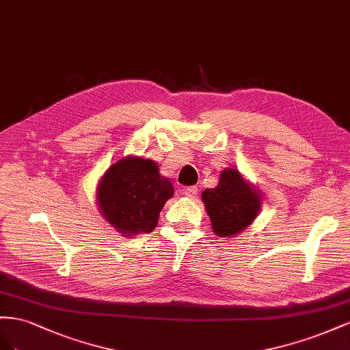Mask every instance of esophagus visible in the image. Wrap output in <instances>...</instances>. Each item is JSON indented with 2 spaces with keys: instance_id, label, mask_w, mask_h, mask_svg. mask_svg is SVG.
I'll return each instance as SVG.
<instances>
[{
  "instance_id": "obj_1",
  "label": "esophagus",
  "mask_w": 350,
  "mask_h": 350,
  "mask_svg": "<svg viewBox=\"0 0 350 350\" xmlns=\"http://www.w3.org/2000/svg\"><path fill=\"white\" fill-rule=\"evenodd\" d=\"M182 193L187 198H195L198 195V187L196 186H187L182 189Z\"/></svg>"
}]
</instances>
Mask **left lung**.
Segmentation results:
<instances>
[{
	"mask_svg": "<svg viewBox=\"0 0 350 350\" xmlns=\"http://www.w3.org/2000/svg\"><path fill=\"white\" fill-rule=\"evenodd\" d=\"M202 201L218 236H233L251 224L261 208V199L234 168L219 176V183L205 189Z\"/></svg>",
	"mask_w": 350,
	"mask_h": 350,
	"instance_id": "1",
	"label": "left lung"
}]
</instances>
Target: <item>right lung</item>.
Masks as SVG:
<instances>
[{
	"label": "right lung",
	"mask_w": 350,
	"mask_h": 350,
	"mask_svg": "<svg viewBox=\"0 0 350 350\" xmlns=\"http://www.w3.org/2000/svg\"><path fill=\"white\" fill-rule=\"evenodd\" d=\"M172 182L159 176L152 159L123 158L109 167L98 186V205L107 221L124 236L151 233L167 199Z\"/></svg>",
	"instance_id": "right-lung-1"
}]
</instances>
